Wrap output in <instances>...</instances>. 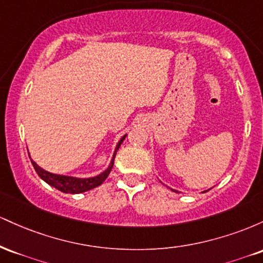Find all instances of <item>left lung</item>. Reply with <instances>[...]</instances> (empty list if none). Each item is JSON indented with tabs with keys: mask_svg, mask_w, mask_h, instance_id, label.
Returning <instances> with one entry per match:
<instances>
[{
	"mask_svg": "<svg viewBox=\"0 0 263 263\" xmlns=\"http://www.w3.org/2000/svg\"><path fill=\"white\" fill-rule=\"evenodd\" d=\"M167 188H168V186H167ZM168 189L173 190V192H176V193H179V192H178V190H174V189H172V188H168ZM208 190H209V189H208ZM208 190H205V192H208ZM205 192H203V193H205Z\"/></svg>",
	"mask_w": 263,
	"mask_h": 263,
	"instance_id": "8db88e82",
	"label": "left lung"
}]
</instances>
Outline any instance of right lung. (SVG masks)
<instances>
[{
    "mask_svg": "<svg viewBox=\"0 0 263 263\" xmlns=\"http://www.w3.org/2000/svg\"><path fill=\"white\" fill-rule=\"evenodd\" d=\"M126 136L127 135H123L122 137L120 138V141L117 142L116 148L114 151L112 158H111V162L110 164H108V167L102 172V173L98 174V176L95 177L78 178V177H71V176H63V174L50 173V172L45 171L42 167H39L37 163L31 158V156H29V158H31L33 167H34V170L38 173V176L41 177L45 183H48L49 185L54 186V188L60 190V192L63 193H68V194H79V193H84V192H87V190L96 188V186H99L100 184L104 183V180L106 179L108 174H110L111 170H112L115 156H116V152L119 151L120 146H121L123 140L126 138Z\"/></svg>",
    "mask_w": 263,
    "mask_h": 263,
    "instance_id": "add662e5",
    "label": "right lung"
}]
</instances>
